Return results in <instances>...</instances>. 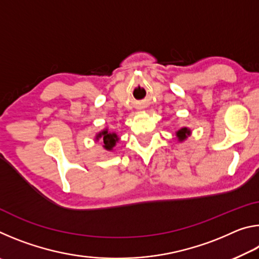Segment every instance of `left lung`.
<instances>
[{
    "label": "left lung",
    "instance_id": "1",
    "mask_svg": "<svg viewBox=\"0 0 259 259\" xmlns=\"http://www.w3.org/2000/svg\"><path fill=\"white\" fill-rule=\"evenodd\" d=\"M192 134V131L190 128H187V126H183L179 130L176 131V138L178 140V143H183L185 142V140L190 137Z\"/></svg>",
    "mask_w": 259,
    "mask_h": 259
}]
</instances>
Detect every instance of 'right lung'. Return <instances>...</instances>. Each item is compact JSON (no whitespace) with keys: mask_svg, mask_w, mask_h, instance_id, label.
I'll list each match as a JSON object with an SVG mask.
<instances>
[{"mask_svg":"<svg viewBox=\"0 0 259 259\" xmlns=\"http://www.w3.org/2000/svg\"><path fill=\"white\" fill-rule=\"evenodd\" d=\"M99 139H102L103 147L105 148V150L109 151V152H112L114 150L116 143L120 140L119 136H117L115 131H109L108 128H105L103 130H100L99 133L96 134L95 140L96 142H98Z\"/></svg>","mask_w":259,"mask_h":259,"instance_id":"add662e5","label":"right lung"}]
</instances>
